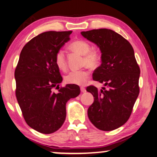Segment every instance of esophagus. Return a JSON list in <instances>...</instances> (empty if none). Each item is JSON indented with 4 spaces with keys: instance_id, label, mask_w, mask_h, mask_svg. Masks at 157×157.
Listing matches in <instances>:
<instances>
[{
    "instance_id": "34e87169",
    "label": "esophagus",
    "mask_w": 157,
    "mask_h": 157,
    "mask_svg": "<svg viewBox=\"0 0 157 157\" xmlns=\"http://www.w3.org/2000/svg\"><path fill=\"white\" fill-rule=\"evenodd\" d=\"M80 90H81V92H82V93L86 92V89L85 87H83V86H81Z\"/></svg>"
}]
</instances>
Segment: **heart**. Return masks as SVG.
<instances>
[{
	"mask_svg": "<svg viewBox=\"0 0 157 157\" xmlns=\"http://www.w3.org/2000/svg\"><path fill=\"white\" fill-rule=\"evenodd\" d=\"M72 51L84 56L83 65L94 68L99 65L100 56L96 51L91 50L90 44L84 40L75 41L70 45ZM55 63L58 68L64 71L67 68V61L65 52L63 50L57 51L55 56ZM90 78V73L85 70L72 71L65 77V82L72 85H83L87 82Z\"/></svg>",
	"mask_w": 157,
	"mask_h": 157,
	"instance_id": "b5f03b06",
	"label": "heart"
}]
</instances>
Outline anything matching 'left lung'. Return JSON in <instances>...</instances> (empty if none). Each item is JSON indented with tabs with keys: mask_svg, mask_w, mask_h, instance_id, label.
I'll return each instance as SVG.
<instances>
[{
	"mask_svg": "<svg viewBox=\"0 0 157 157\" xmlns=\"http://www.w3.org/2000/svg\"><path fill=\"white\" fill-rule=\"evenodd\" d=\"M81 34L101 51V64L94 72L93 79L107 87L86 88L94 96L88 117L98 129L113 130L127 122L139 95L140 70L134 50L129 41L111 29H92Z\"/></svg>",
	"mask_w": 157,
	"mask_h": 157,
	"instance_id": "obj_1",
	"label": "left lung"
}]
</instances>
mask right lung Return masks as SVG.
<instances>
[{
    "mask_svg": "<svg viewBox=\"0 0 157 157\" xmlns=\"http://www.w3.org/2000/svg\"><path fill=\"white\" fill-rule=\"evenodd\" d=\"M72 31H49L25 44L15 68V94L23 117L30 128L51 134L61 127L66 117V103L79 94L76 85L59 89L63 78L55 56L70 40ZM59 90L57 94L53 88Z\"/></svg>",
    "mask_w": 157,
    "mask_h": 157,
    "instance_id": "1",
    "label": "right lung"
}]
</instances>
